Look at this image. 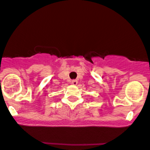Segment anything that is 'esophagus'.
Returning <instances> with one entry per match:
<instances>
[{"mask_svg":"<svg viewBox=\"0 0 150 150\" xmlns=\"http://www.w3.org/2000/svg\"><path fill=\"white\" fill-rule=\"evenodd\" d=\"M72 85H74V86H76L77 84H78V81H77L76 80H72Z\"/></svg>","mask_w":150,"mask_h":150,"instance_id":"1","label":"esophagus"}]
</instances>
